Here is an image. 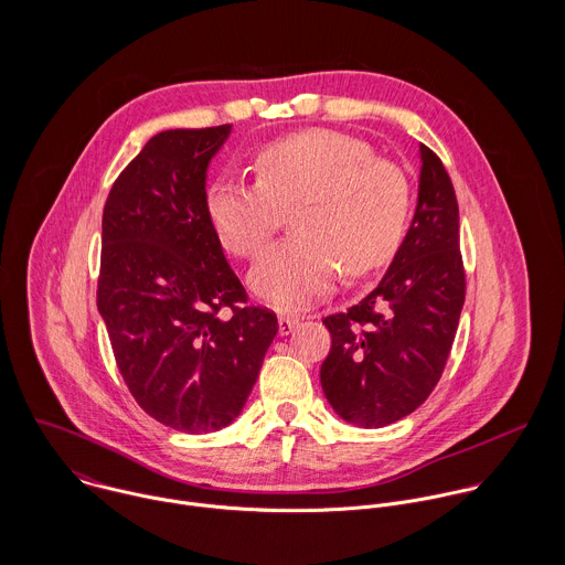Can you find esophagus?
<instances>
[{
  "label": "esophagus",
  "mask_w": 565,
  "mask_h": 565,
  "mask_svg": "<svg viewBox=\"0 0 565 565\" xmlns=\"http://www.w3.org/2000/svg\"><path fill=\"white\" fill-rule=\"evenodd\" d=\"M298 323H300V316H294V313L280 316V318H278V332H280V334H289Z\"/></svg>",
  "instance_id": "34e87169"
}]
</instances>
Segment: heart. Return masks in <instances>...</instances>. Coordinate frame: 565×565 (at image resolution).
<instances>
[{"mask_svg":"<svg viewBox=\"0 0 565 565\" xmlns=\"http://www.w3.org/2000/svg\"><path fill=\"white\" fill-rule=\"evenodd\" d=\"M254 184L215 180L206 191L209 222L220 243L254 258L282 226L294 237L265 252L252 289L271 305L298 307L326 296L339 274H370L398 252L411 206L403 169L350 135L300 130L260 146Z\"/></svg>","mask_w":565,"mask_h":565,"instance_id":"b5f03b06","label":"heart"}]
</instances>
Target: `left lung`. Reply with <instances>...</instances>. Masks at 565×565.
<instances>
[{"instance_id":"left-lung-1","label":"left lung","mask_w":565,"mask_h":565,"mask_svg":"<svg viewBox=\"0 0 565 565\" xmlns=\"http://www.w3.org/2000/svg\"><path fill=\"white\" fill-rule=\"evenodd\" d=\"M422 152L411 228L385 278L345 313L323 318V396L352 424L381 428L413 413L439 383L466 302L459 204L441 159Z\"/></svg>"}]
</instances>
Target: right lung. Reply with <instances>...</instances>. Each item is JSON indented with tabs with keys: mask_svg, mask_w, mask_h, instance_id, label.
I'll return each instance as SVG.
<instances>
[{
	"mask_svg": "<svg viewBox=\"0 0 565 565\" xmlns=\"http://www.w3.org/2000/svg\"><path fill=\"white\" fill-rule=\"evenodd\" d=\"M231 124L164 130L124 167L102 215L97 309L137 404L169 428L228 426L278 332L252 307L206 213V167Z\"/></svg>",
	"mask_w": 565,
	"mask_h": 565,
	"instance_id": "add662e5",
	"label": "right lung"
}]
</instances>
